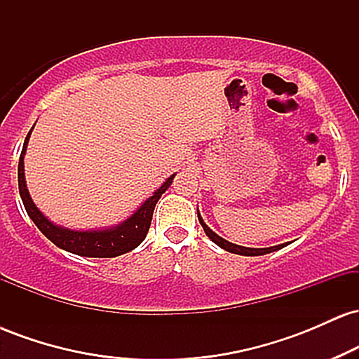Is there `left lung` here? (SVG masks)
Wrapping results in <instances>:
<instances>
[{"mask_svg":"<svg viewBox=\"0 0 359 359\" xmlns=\"http://www.w3.org/2000/svg\"><path fill=\"white\" fill-rule=\"evenodd\" d=\"M197 217H199V222L201 226L204 228V233L208 234L211 240L216 243L217 246H221L222 250L229 251V253H236V255H245V257H258V255H266V253H271V251H277L280 248H283L285 245H278V246H271V248H245V246H240V245H233V243L222 240L221 236H217L216 233L212 231V229L208 228V224L203 221V217H201V214L197 212Z\"/></svg>","mask_w":359,"mask_h":359,"instance_id":"1","label":"left lung"}]
</instances>
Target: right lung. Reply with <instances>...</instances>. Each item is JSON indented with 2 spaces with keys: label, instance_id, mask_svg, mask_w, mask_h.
Listing matches in <instances>:
<instances>
[{
  "label": "right lung",
  "instance_id": "obj_1",
  "mask_svg": "<svg viewBox=\"0 0 359 359\" xmlns=\"http://www.w3.org/2000/svg\"><path fill=\"white\" fill-rule=\"evenodd\" d=\"M32 131H28L27 138H25L22 155H20L18 162V189L20 196H22L23 205L27 209L28 216L35 222L36 228L42 231L45 236L50 240L53 245L59 248L71 251L74 255H81V257H90V258H113L119 257V255L128 253L145 240L148 229L151 224V216H154L155 204L158 203L160 196L167 191L168 185L172 184L174 175L168 177L160 189L150 199H147L142 204V208L131 217H128L125 222L119 226H114L111 229H102V231H71V229L60 228V226L52 224L42 212L36 209V205L32 201L30 194H28L27 184H25V174H23V155L27 151L28 138H30Z\"/></svg>",
  "mask_w": 359,
  "mask_h": 359
}]
</instances>
